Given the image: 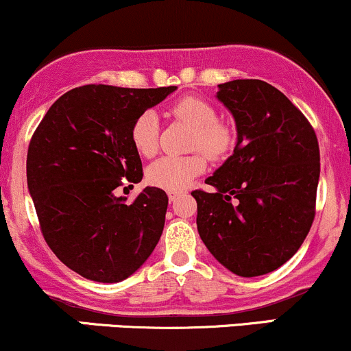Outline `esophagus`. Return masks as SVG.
I'll list each match as a JSON object with an SVG mask.
<instances>
[{"label":"esophagus","mask_w":351,"mask_h":351,"mask_svg":"<svg viewBox=\"0 0 351 351\" xmlns=\"http://www.w3.org/2000/svg\"><path fill=\"white\" fill-rule=\"evenodd\" d=\"M178 196H180V191H175V189H170V191H168V198H170V201H175Z\"/></svg>","instance_id":"esophagus-1"}]
</instances>
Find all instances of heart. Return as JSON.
<instances>
[{"label": "heart", "instance_id": "heart-1", "mask_svg": "<svg viewBox=\"0 0 351 351\" xmlns=\"http://www.w3.org/2000/svg\"><path fill=\"white\" fill-rule=\"evenodd\" d=\"M170 112L195 128L191 148H199L209 158H221L232 148L234 132L231 127L217 120L216 108L208 100L183 97L173 104ZM130 138L135 150L142 156L155 155L158 148V119L155 112L147 110L136 117L132 125ZM206 168V160L201 153L191 155H167L155 160L147 168V180L153 186L163 189H183Z\"/></svg>", "mask_w": 351, "mask_h": 351}]
</instances>
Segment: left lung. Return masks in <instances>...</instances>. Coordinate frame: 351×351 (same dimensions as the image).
Returning a JSON list of instances; mask_svg holds the SVG:
<instances>
[{"label":"left lung","instance_id":"obj_1","mask_svg":"<svg viewBox=\"0 0 351 351\" xmlns=\"http://www.w3.org/2000/svg\"><path fill=\"white\" fill-rule=\"evenodd\" d=\"M234 117V153L196 189L199 237L217 263L241 277L264 276L299 251L315 217L320 150L312 125L271 84H219Z\"/></svg>","mask_w":351,"mask_h":351}]
</instances>
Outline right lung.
<instances>
[{
	"instance_id": "right-lung-1",
	"label": "right lung",
	"mask_w": 351,
	"mask_h": 351,
	"mask_svg": "<svg viewBox=\"0 0 351 351\" xmlns=\"http://www.w3.org/2000/svg\"><path fill=\"white\" fill-rule=\"evenodd\" d=\"M176 87L88 84L52 104L27 148V188L41 232L60 263L88 280L132 276L158 244L168 196L147 186L134 203L115 189L142 181L132 125Z\"/></svg>"
}]
</instances>
